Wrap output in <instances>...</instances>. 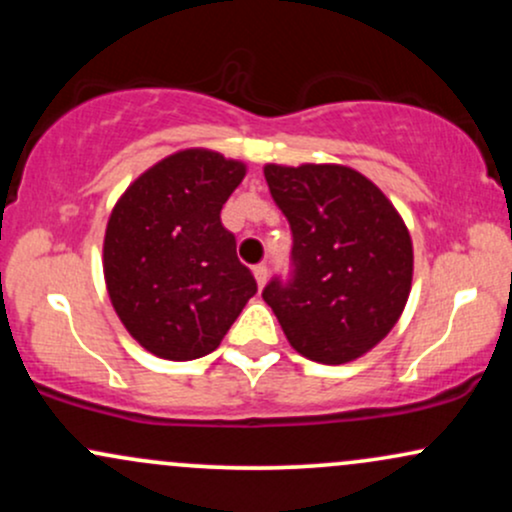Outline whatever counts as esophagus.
<instances>
[{
	"label": "esophagus",
	"instance_id": "obj_1",
	"mask_svg": "<svg viewBox=\"0 0 512 512\" xmlns=\"http://www.w3.org/2000/svg\"><path fill=\"white\" fill-rule=\"evenodd\" d=\"M252 274H255L257 286L264 289V284H267V267H264V264H257V267H252Z\"/></svg>",
	"mask_w": 512,
	"mask_h": 512
}]
</instances>
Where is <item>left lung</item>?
I'll list each match as a JSON object with an SVG mask.
<instances>
[{
	"label": "left lung",
	"instance_id": "8db88e82",
	"mask_svg": "<svg viewBox=\"0 0 512 512\" xmlns=\"http://www.w3.org/2000/svg\"><path fill=\"white\" fill-rule=\"evenodd\" d=\"M293 231L291 284L262 293L298 354L342 366L402 317L414 276L409 228L385 192L342 163L264 166Z\"/></svg>",
	"mask_w": 512,
	"mask_h": 512
}]
</instances>
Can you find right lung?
Masks as SVG:
<instances>
[{
    "label": "right lung",
    "instance_id": "obj_1",
    "mask_svg": "<svg viewBox=\"0 0 512 512\" xmlns=\"http://www.w3.org/2000/svg\"><path fill=\"white\" fill-rule=\"evenodd\" d=\"M248 166L219 151H175L129 182L110 211L103 276L117 317L149 354H211L257 293L221 209Z\"/></svg>",
    "mask_w": 512,
    "mask_h": 512
}]
</instances>
